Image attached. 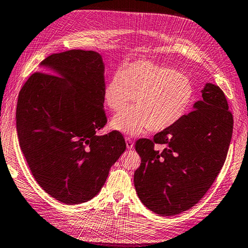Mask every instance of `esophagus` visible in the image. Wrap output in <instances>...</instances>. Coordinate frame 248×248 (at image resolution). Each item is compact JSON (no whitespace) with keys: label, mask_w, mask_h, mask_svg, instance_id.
Returning a JSON list of instances; mask_svg holds the SVG:
<instances>
[{"label":"esophagus","mask_w":248,"mask_h":248,"mask_svg":"<svg viewBox=\"0 0 248 248\" xmlns=\"http://www.w3.org/2000/svg\"><path fill=\"white\" fill-rule=\"evenodd\" d=\"M125 142H126V147H127L128 149L134 148V142H132V140H131L130 138L126 137V138H125Z\"/></svg>","instance_id":"obj_1"}]
</instances>
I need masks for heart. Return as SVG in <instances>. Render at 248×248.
<instances>
[{
	"instance_id": "b5f03b06",
	"label": "heart",
	"mask_w": 248,
	"mask_h": 248,
	"mask_svg": "<svg viewBox=\"0 0 248 248\" xmlns=\"http://www.w3.org/2000/svg\"><path fill=\"white\" fill-rule=\"evenodd\" d=\"M190 78L168 66L142 60L116 71L103 88L104 104L119 111L134 100L136 106L113 117V129L138 136L149 127L170 128L182 119L194 101Z\"/></svg>"
}]
</instances>
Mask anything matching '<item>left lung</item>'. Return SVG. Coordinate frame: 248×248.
Returning a JSON list of instances; mask_svg holds the SVG:
<instances>
[{
	"instance_id": "obj_1",
	"label": "left lung",
	"mask_w": 248,
	"mask_h": 248,
	"mask_svg": "<svg viewBox=\"0 0 248 248\" xmlns=\"http://www.w3.org/2000/svg\"><path fill=\"white\" fill-rule=\"evenodd\" d=\"M194 110L152 140L139 139L134 182L142 203L160 216L191 208L213 185L227 155L233 118L222 89L207 83ZM162 144L163 148H156Z\"/></svg>"
}]
</instances>
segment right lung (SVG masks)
<instances>
[{"instance_id": "obj_1", "label": "right lung", "mask_w": 248, "mask_h": 248, "mask_svg": "<svg viewBox=\"0 0 248 248\" xmlns=\"http://www.w3.org/2000/svg\"><path fill=\"white\" fill-rule=\"evenodd\" d=\"M20 90L16 131L33 178L48 195L81 204L98 195L110 167L126 149L120 131L99 136L104 63L98 52L71 49L41 63Z\"/></svg>"}]
</instances>
